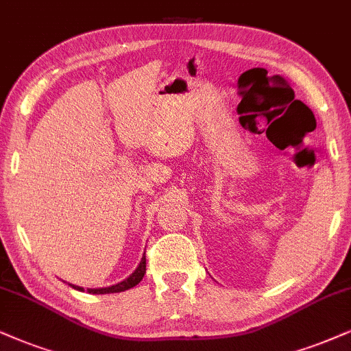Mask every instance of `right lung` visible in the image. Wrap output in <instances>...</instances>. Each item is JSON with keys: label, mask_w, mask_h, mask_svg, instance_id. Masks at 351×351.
Segmentation results:
<instances>
[{"label": "right lung", "mask_w": 351, "mask_h": 351, "mask_svg": "<svg viewBox=\"0 0 351 351\" xmlns=\"http://www.w3.org/2000/svg\"><path fill=\"white\" fill-rule=\"evenodd\" d=\"M144 274H145V256L143 257V261H141L139 267H137V269L134 270V272H132V275H130V277L126 278V280L119 282V283H117V285H113V287H106V288H88L87 291H88V293H92V295L119 293V291L130 290V288L136 287L137 283H139L141 280H143ZM73 288H76V290H81V291H84V288H81V287L73 285Z\"/></svg>", "instance_id": "1"}]
</instances>
